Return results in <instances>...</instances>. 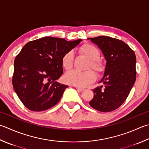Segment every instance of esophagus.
I'll return each instance as SVG.
<instances>
[{
	"label": "esophagus",
	"mask_w": 149,
	"mask_h": 149,
	"mask_svg": "<svg viewBox=\"0 0 149 149\" xmlns=\"http://www.w3.org/2000/svg\"><path fill=\"white\" fill-rule=\"evenodd\" d=\"M75 88H76V89H78V91H82L84 90V88H81V87H78V86H75Z\"/></svg>",
	"instance_id": "34e87169"
}]
</instances>
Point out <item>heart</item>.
<instances>
[{
    "label": "heart",
    "mask_w": 149,
    "mask_h": 149,
    "mask_svg": "<svg viewBox=\"0 0 149 149\" xmlns=\"http://www.w3.org/2000/svg\"><path fill=\"white\" fill-rule=\"evenodd\" d=\"M79 53L87 58L89 61L87 69H93L97 74H100L104 71L105 66L102 60L99 59L100 53L96 47L91 44H84L79 49ZM74 55L72 51H68L64 54L61 58V65L66 71H70L73 67ZM96 75L91 70L80 72L72 71L65 75L67 83L78 87H84L94 82Z\"/></svg>",
    "instance_id": "b5f03b06"
}]
</instances>
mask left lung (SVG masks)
Returning <instances> with one entry per match:
<instances>
[{
    "label": "left lung",
    "instance_id": "left-lung-1",
    "mask_svg": "<svg viewBox=\"0 0 149 149\" xmlns=\"http://www.w3.org/2000/svg\"><path fill=\"white\" fill-rule=\"evenodd\" d=\"M102 51L106 63L102 86L93 89L89 102L93 108L102 112L113 111L127 99L136 78L135 53L125 42L108 36L88 38Z\"/></svg>",
    "mask_w": 149,
    "mask_h": 149
}]
</instances>
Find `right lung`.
I'll use <instances>...</instances> for the list:
<instances>
[{"label": "right lung", "mask_w": 149, "mask_h": 149, "mask_svg": "<svg viewBox=\"0 0 149 149\" xmlns=\"http://www.w3.org/2000/svg\"><path fill=\"white\" fill-rule=\"evenodd\" d=\"M82 40L67 41L45 37L30 41L14 61L13 89L22 104L33 111L53 107L68 86L56 82L63 74L61 58Z\"/></svg>", "instance_id": "obj_1"}]
</instances>
